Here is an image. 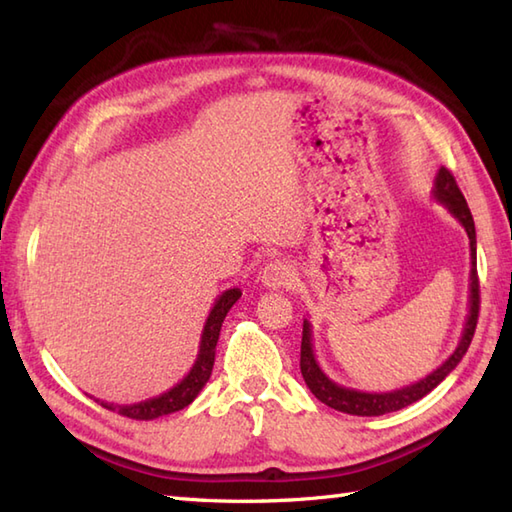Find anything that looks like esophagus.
I'll list each match as a JSON object with an SVG mask.
<instances>
[{"mask_svg": "<svg viewBox=\"0 0 512 512\" xmlns=\"http://www.w3.org/2000/svg\"><path fill=\"white\" fill-rule=\"evenodd\" d=\"M262 284L270 290H279V288H288L295 281V270L288 262H281V259H275V262L266 264V268L262 270Z\"/></svg>", "mask_w": 512, "mask_h": 512, "instance_id": "esophagus-1", "label": "esophagus"}]
</instances>
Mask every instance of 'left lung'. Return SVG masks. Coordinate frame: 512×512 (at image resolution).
<instances>
[{"instance_id": "left-lung-1", "label": "left lung", "mask_w": 512, "mask_h": 512, "mask_svg": "<svg viewBox=\"0 0 512 512\" xmlns=\"http://www.w3.org/2000/svg\"><path fill=\"white\" fill-rule=\"evenodd\" d=\"M433 200L444 204L449 213L458 220L466 235H469V246H471V277H469V314H466L464 330L460 336V343L455 347L453 354L444 361L438 369H433L429 376L413 385H407L402 389L394 391H383V394H369V391H358L343 385H336L332 378L325 376L323 369L317 363V356H314V343H312V325L306 319L303 321V336H301V376L306 380L310 391L317 396L323 405H328L336 411L350 413V416H383V413H391L398 409H405L413 402L424 398L429 391L436 389L444 378H447L462 356L469 350L473 341L475 325H477V314H480V279H477V239H475V222L469 211V204H466L464 195L458 187V182L451 176L449 169L440 167L436 182H433Z\"/></svg>"}]
</instances>
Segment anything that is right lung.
I'll return each mask as SVG.
<instances>
[{
    "mask_svg": "<svg viewBox=\"0 0 512 512\" xmlns=\"http://www.w3.org/2000/svg\"><path fill=\"white\" fill-rule=\"evenodd\" d=\"M239 297H242V290L231 288V290H224L222 295L215 299L209 317H206V323H204L198 358H195V363L189 369V374L184 376L178 385L167 389L165 394L134 402V405H114V402H105V400H99L94 396L92 398L99 402L101 407L121 413V416L132 418V420H154V418L167 416V413L180 411L187 405H191L195 396H198L202 387L206 385V380L211 378L213 363H215V345H217V339H220L224 317L228 314V310L233 308V303Z\"/></svg>",
    "mask_w": 512,
    "mask_h": 512,
    "instance_id": "obj_1",
    "label": "right lung"
}]
</instances>
